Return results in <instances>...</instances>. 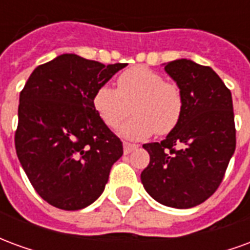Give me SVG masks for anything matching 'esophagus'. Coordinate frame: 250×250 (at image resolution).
Instances as JSON below:
<instances>
[{
    "label": "esophagus",
    "instance_id": "esophagus-1",
    "mask_svg": "<svg viewBox=\"0 0 250 250\" xmlns=\"http://www.w3.org/2000/svg\"><path fill=\"white\" fill-rule=\"evenodd\" d=\"M135 148H138L136 145H132V143H128V142H125V143H123V151H125V154H130V152L134 151Z\"/></svg>",
    "mask_w": 250,
    "mask_h": 250
}]
</instances>
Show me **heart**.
Masks as SVG:
<instances>
[{
    "instance_id": "b5f03b06",
    "label": "heart",
    "mask_w": 250,
    "mask_h": 250,
    "mask_svg": "<svg viewBox=\"0 0 250 250\" xmlns=\"http://www.w3.org/2000/svg\"><path fill=\"white\" fill-rule=\"evenodd\" d=\"M134 118L122 125L120 134L130 139H143L173 131L185 107L181 88L165 82L162 75L146 66H135L118 77V89L104 84L93 95V107L108 127L118 125L130 114Z\"/></svg>"
}]
</instances>
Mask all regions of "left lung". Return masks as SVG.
Returning a JSON list of instances; mask_svg holds the SVG:
<instances>
[{"instance_id": "1", "label": "left lung", "mask_w": 250, "mask_h": 250, "mask_svg": "<svg viewBox=\"0 0 250 250\" xmlns=\"http://www.w3.org/2000/svg\"><path fill=\"white\" fill-rule=\"evenodd\" d=\"M165 65L184 95L182 118L161 143H146L150 163L141 174L159 204L188 209L218 188L236 150L231 93L210 66L188 59Z\"/></svg>"}]
</instances>
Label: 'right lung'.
I'll use <instances>...</instances> for the list:
<instances>
[{"label": "right lung", "mask_w": 250, "mask_h": 250, "mask_svg": "<svg viewBox=\"0 0 250 250\" xmlns=\"http://www.w3.org/2000/svg\"><path fill=\"white\" fill-rule=\"evenodd\" d=\"M127 64L64 53L39 65L20 93L16 151L41 198L80 210L104 191L123 145L93 107V95Z\"/></svg>", "instance_id": "right-lung-1"}]
</instances>
